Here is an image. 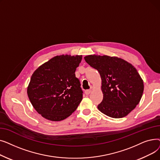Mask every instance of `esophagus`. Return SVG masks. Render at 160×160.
I'll return each mask as SVG.
<instances>
[{
	"label": "esophagus",
	"instance_id": "obj_1",
	"mask_svg": "<svg viewBox=\"0 0 160 160\" xmlns=\"http://www.w3.org/2000/svg\"><path fill=\"white\" fill-rule=\"evenodd\" d=\"M91 92V89H87L85 91V93H86V95H88L90 94Z\"/></svg>",
	"mask_w": 160,
	"mask_h": 160
}]
</instances>
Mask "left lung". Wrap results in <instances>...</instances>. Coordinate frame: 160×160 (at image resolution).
Wrapping results in <instances>:
<instances>
[{
	"mask_svg": "<svg viewBox=\"0 0 160 160\" xmlns=\"http://www.w3.org/2000/svg\"><path fill=\"white\" fill-rule=\"evenodd\" d=\"M86 62L97 69L102 79V101L98 109L112 118H121L139 104L143 93V81L137 69L121 58L89 55Z\"/></svg>",
	"mask_w": 160,
	"mask_h": 160,
	"instance_id": "left-lung-1",
	"label": "left lung"
}]
</instances>
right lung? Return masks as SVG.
<instances>
[{
	"label": "right lung",
	"mask_w": 160,
	"mask_h": 160,
	"mask_svg": "<svg viewBox=\"0 0 160 160\" xmlns=\"http://www.w3.org/2000/svg\"><path fill=\"white\" fill-rule=\"evenodd\" d=\"M82 56H56L33 73L27 89L38 113L52 121H62L78 108L83 97L75 71Z\"/></svg>",
	"instance_id": "obj_1"
}]
</instances>
